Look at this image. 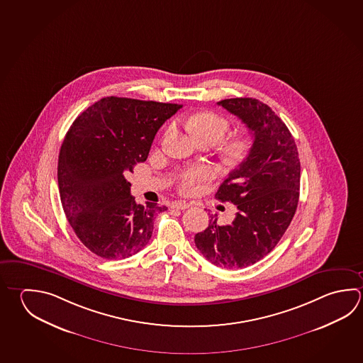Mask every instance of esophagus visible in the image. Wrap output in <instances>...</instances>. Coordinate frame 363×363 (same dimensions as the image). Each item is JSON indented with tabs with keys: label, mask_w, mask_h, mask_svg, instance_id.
Returning <instances> with one entry per match:
<instances>
[{
	"label": "esophagus",
	"mask_w": 363,
	"mask_h": 363,
	"mask_svg": "<svg viewBox=\"0 0 363 363\" xmlns=\"http://www.w3.org/2000/svg\"><path fill=\"white\" fill-rule=\"evenodd\" d=\"M191 206V202H186V201H177L172 203V207L177 210H185V208H189Z\"/></svg>",
	"instance_id": "esophagus-1"
}]
</instances>
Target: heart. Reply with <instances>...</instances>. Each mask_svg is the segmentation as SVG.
<instances>
[{
  "instance_id": "b5f03b06",
  "label": "heart",
  "mask_w": 363,
  "mask_h": 363,
  "mask_svg": "<svg viewBox=\"0 0 363 363\" xmlns=\"http://www.w3.org/2000/svg\"><path fill=\"white\" fill-rule=\"evenodd\" d=\"M188 130L197 140L211 142L216 145L224 139L230 130L228 120L212 112H202L193 115L186 121ZM250 151V142L247 139L239 138L230 140L224 147V155L231 162L242 161ZM212 172L207 166H196L182 172L178 177V188L184 193H196L201 184L211 178Z\"/></svg>"
}]
</instances>
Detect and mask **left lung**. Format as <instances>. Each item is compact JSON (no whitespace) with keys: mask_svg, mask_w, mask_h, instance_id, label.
<instances>
[{"mask_svg":"<svg viewBox=\"0 0 363 363\" xmlns=\"http://www.w3.org/2000/svg\"><path fill=\"white\" fill-rule=\"evenodd\" d=\"M250 129L253 145L243 162L220 185L216 198L237 206L231 224L196 234L194 243L211 264L243 269L269 255L297 210L301 162L289 129L266 104L256 99L218 102Z\"/></svg>","mask_w":363,"mask_h":363,"instance_id":"8db88e82","label":"left lung"}]
</instances>
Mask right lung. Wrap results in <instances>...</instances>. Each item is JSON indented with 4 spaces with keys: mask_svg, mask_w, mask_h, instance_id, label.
Segmentation results:
<instances>
[{
    "mask_svg": "<svg viewBox=\"0 0 363 363\" xmlns=\"http://www.w3.org/2000/svg\"><path fill=\"white\" fill-rule=\"evenodd\" d=\"M182 105L106 97L82 112L66 133L57 166L60 198L80 242L106 259L145 248L166 206L138 205L126 172L145 162L158 129Z\"/></svg>",
    "mask_w": 363,
    "mask_h": 363,
    "instance_id": "right-lung-1",
    "label": "right lung"
}]
</instances>
